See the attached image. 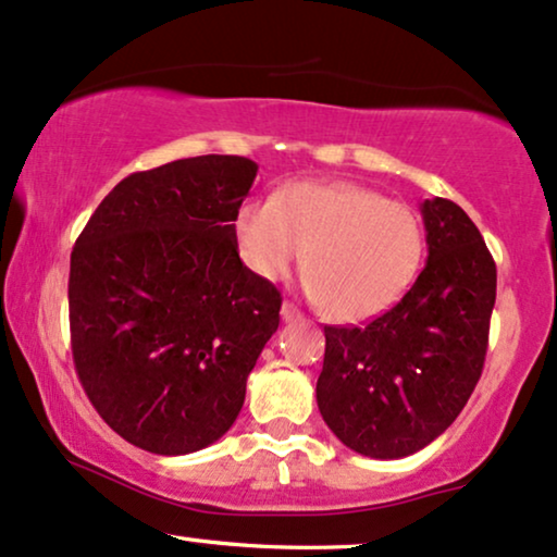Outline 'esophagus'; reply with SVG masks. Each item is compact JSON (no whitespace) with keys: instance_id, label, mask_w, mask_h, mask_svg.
<instances>
[{"instance_id":"obj_1","label":"esophagus","mask_w":557,"mask_h":557,"mask_svg":"<svg viewBox=\"0 0 557 557\" xmlns=\"http://www.w3.org/2000/svg\"><path fill=\"white\" fill-rule=\"evenodd\" d=\"M281 318H284V322H297V320H301L299 307L292 305V301H284V305H281Z\"/></svg>"}]
</instances>
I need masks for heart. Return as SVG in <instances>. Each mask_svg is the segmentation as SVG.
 <instances>
[{"instance_id":"b5f03b06","label":"heart","mask_w":557,"mask_h":557,"mask_svg":"<svg viewBox=\"0 0 557 557\" xmlns=\"http://www.w3.org/2000/svg\"><path fill=\"white\" fill-rule=\"evenodd\" d=\"M239 258L278 281L304 258L307 289L331 320L374 318L413 284L423 258V226L413 209L356 183L284 185L273 198L237 209Z\"/></svg>"}]
</instances>
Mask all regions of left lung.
I'll return each instance as SVG.
<instances>
[{"instance_id":"8db88e82","label":"left lung","mask_w":557,"mask_h":557,"mask_svg":"<svg viewBox=\"0 0 557 557\" xmlns=\"http://www.w3.org/2000/svg\"><path fill=\"white\" fill-rule=\"evenodd\" d=\"M425 260L393 310L363 327H325L322 421L374 459L416 455L462 413L483 374L496 263L455 201L421 203Z\"/></svg>"}]
</instances>
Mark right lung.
<instances>
[{
    "mask_svg": "<svg viewBox=\"0 0 557 557\" xmlns=\"http://www.w3.org/2000/svg\"><path fill=\"white\" fill-rule=\"evenodd\" d=\"M256 173L247 157L203 154L123 177L72 250L79 382L102 421L152 455H190L230 431L278 327V289L235 243Z\"/></svg>",
    "mask_w": 557,
    "mask_h": 557,
    "instance_id": "right-lung-1",
    "label": "right lung"
}]
</instances>
